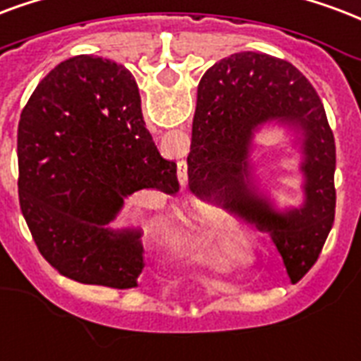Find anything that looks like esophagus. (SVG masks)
Segmentation results:
<instances>
[{"label":"esophagus","instance_id":"1","mask_svg":"<svg viewBox=\"0 0 361 361\" xmlns=\"http://www.w3.org/2000/svg\"><path fill=\"white\" fill-rule=\"evenodd\" d=\"M178 178H180L181 185L188 183V166H185V162H181L180 168H178Z\"/></svg>","mask_w":361,"mask_h":361}]
</instances>
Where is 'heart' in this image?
I'll list each match as a JSON object with an SVG mask.
<instances>
[{
	"mask_svg": "<svg viewBox=\"0 0 361 361\" xmlns=\"http://www.w3.org/2000/svg\"><path fill=\"white\" fill-rule=\"evenodd\" d=\"M220 228H224V220H221L220 216L218 214L204 216V218H202L201 229H199V239H201L202 243L208 241V239H210V235L214 233V231H218Z\"/></svg>",
	"mask_w": 361,
	"mask_h": 361,
	"instance_id": "b5f03b06",
	"label": "heart"
}]
</instances>
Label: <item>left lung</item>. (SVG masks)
<instances>
[{
  "label": "left lung",
  "mask_w": 361,
  "mask_h": 361,
  "mask_svg": "<svg viewBox=\"0 0 361 361\" xmlns=\"http://www.w3.org/2000/svg\"><path fill=\"white\" fill-rule=\"evenodd\" d=\"M276 126L290 133L301 153L303 202L296 207H277L255 176V135ZM335 162V137L322 99L290 63L245 51L204 72L188 157L189 188L266 231L293 283L316 264L333 228Z\"/></svg>",
  "instance_id": "8db88e82"
}]
</instances>
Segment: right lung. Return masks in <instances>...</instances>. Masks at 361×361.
Masks as SVG:
<instances>
[{"label":"right lung","mask_w":361,"mask_h":361,"mask_svg":"<svg viewBox=\"0 0 361 361\" xmlns=\"http://www.w3.org/2000/svg\"><path fill=\"white\" fill-rule=\"evenodd\" d=\"M18 201L32 239L59 274L137 287L141 228H111L130 195L180 189L141 114L126 66L76 55L38 84L18 122Z\"/></svg>","instance_id":"obj_1"}]
</instances>
